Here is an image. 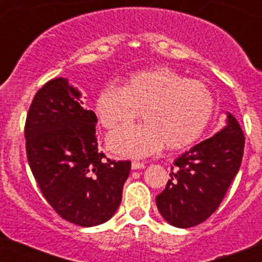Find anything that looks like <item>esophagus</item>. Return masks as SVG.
Masks as SVG:
<instances>
[{"mask_svg": "<svg viewBox=\"0 0 262 262\" xmlns=\"http://www.w3.org/2000/svg\"><path fill=\"white\" fill-rule=\"evenodd\" d=\"M131 166H133V169H143L144 168V163H140V161H133V163H131Z\"/></svg>", "mask_w": 262, "mask_h": 262, "instance_id": "34e87169", "label": "esophagus"}]
</instances>
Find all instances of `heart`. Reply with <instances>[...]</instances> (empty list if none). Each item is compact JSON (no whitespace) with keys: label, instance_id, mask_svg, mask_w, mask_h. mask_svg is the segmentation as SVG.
Returning a JSON list of instances; mask_svg holds the SVG:
<instances>
[{"label":"heart","instance_id":"1","mask_svg":"<svg viewBox=\"0 0 262 262\" xmlns=\"http://www.w3.org/2000/svg\"><path fill=\"white\" fill-rule=\"evenodd\" d=\"M143 110L146 123L124 127ZM94 111L106 129L114 154L147 157L164 144L170 151L190 147L202 136L214 113V97L203 82L187 80L166 67L129 75L123 86L105 85L97 94Z\"/></svg>","mask_w":262,"mask_h":262}]
</instances>
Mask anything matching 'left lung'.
<instances>
[{
  "instance_id": "obj_1",
  "label": "left lung",
  "mask_w": 262,
  "mask_h": 262,
  "mask_svg": "<svg viewBox=\"0 0 262 262\" xmlns=\"http://www.w3.org/2000/svg\"><path fill=\"white\" fill-rule=\"evenodd\" d=\"M244 143L242 127L228 113L223 129L176 160L165 189L156 196L169 224L189 228L214 214L239 172Z\"/></svg>"
}]
</instances>
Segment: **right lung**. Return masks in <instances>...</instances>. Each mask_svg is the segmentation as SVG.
Masks as SVG:
<instances>
[{
	"label": "right lung",
	"mask_w": 262,
	"mask_h": 262,
	"mask_svg": "<svg viewBox=\"0 0 262 262\" xmlns=\"http://www.w3.org/2000/svg\"><path fill=\"white\" fill-rule=\"evenodd\" d=\"M97 115L82 107L67 78H53L36 92L25 124L26 154L41 194L66 221L105 223L122 201L129 161L98 151Z\"/></svg>",
	"instance_id": "add662e5"
}]
</instances>
